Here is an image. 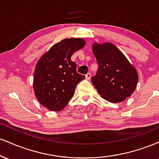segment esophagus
I'll return each mask as SVG.
<instances>
[{
    "instance_id": "34e87169",
    "label": "esophagus",
    "mask_w": 159,
    "mask_h": 159,
    "mask_svg": "<svg viewBox=\"0 0 159 159\" xmlns=\"http://www.w3.org/2000/svg\"><path fill=\"white\" fill-rule=\"evenodd\" d=\"M90 77H91V74H90V73H87V74L85 75V78H86V79H87V80L90 79Z\"/></svg>"
}]
</instances>
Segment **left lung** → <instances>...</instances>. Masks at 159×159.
<instances>
[{"instance_id":"8db88e82","label":"left lung","mask_w":159,"mask_h":159,"mask_svg":"<svg viewBox=\"0 0 159 159\" xmlns=\"http://www.w3.org/2000/svg\"><path fill=\"white\" fill-rule=\"evenodd\" d=\"M92 51L98 68L92 82L103 98L119 103L134 93L138 81L135 67L111 43H93Z\"/></svg>"}]
</instances>
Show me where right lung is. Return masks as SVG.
Wrapping results in <instances>:
<instances>
[{
  "label": "right lung",
  "mask_w": 159,
  "mask_h": 159,
  "mask_svg": "<svg viewBox=\"0 0 159 159\" xmlns=\"http://www.w3.org/2000/svg\"><path fill=\"white\" fill-rule=\"evenodd\" d=\"M81 38L61 40L51 47L36 63L34 71V94L43 106L60 111L75 94L76 86L85 78L76 72V63L71 61L74 52L85 45Z\"/></svg>",
  "instance_id": "1"
}]
</instances>
